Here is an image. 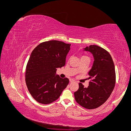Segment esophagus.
Returning a JSON list of instances; mask_svg holds the SVG:
<instances>
[{
  "mask_svg": "<svg viewBox=\"0 0 131 131\" xmlns=\"http://www.w3.org/2000/svg\"><path fill=\"white\" fill-rule=\"evenodd\" d=\"M69 81H70V82H73L74 81V80H73V79H69Z\"/></svg>",
  "mask_w": 131,
  "mask_h": 131,
  "instance_id": "34e87169",
  "label": "esophagus"
}]
</instances>
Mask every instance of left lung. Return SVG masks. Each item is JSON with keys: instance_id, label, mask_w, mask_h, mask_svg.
Returning <instances> with one entry per match:
<instances>
[{"instance_id": "1", "label": "left lung", "mask_w": 131, "mask_h": 131, "mask_svg": "<svg viewBox=\"0 0 131 131\" xmlns=\"http://www.w3.org/2000/svg\"><path fill=\"white\" fill-rule=\"evenodd\" d=\"M84 51L93 54L94 62L89 72L88 88L79 83V88L74 92L75 101L79 104L88 109L97 108L108 100L114 89L116 81L115 66L108 51L97 45L86 47Z\"/></svg>"}]
</instances>
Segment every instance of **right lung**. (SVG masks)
I'll return each mask as SVG.
<instances>
[{
    "mask_svg": "<svg viewBox=\"0 0 131 131\" xmlns=\"http://www.w3.org/2000/svg\"><path fill=\"white\" fill-rule=\"evenodd\" d=\"M71 44L58 40L40 43L31 53L26 70V83L29 93L40 103L57 100L69 84L68 78L56 74L64 66Z\"/></svg>",
    "mask_w": 131,
    "mask_h": 131,
    "instance_id": "add662e5",
    "label": "right lung"
}]
</instances>
